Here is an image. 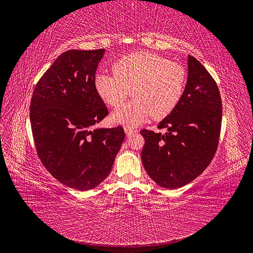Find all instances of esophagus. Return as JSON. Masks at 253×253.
Listing matches in <instances>:
<instances>
[{
    "mask_svg": "<svg viewBox=\"0 0 253 253\" xmlns=\"http://www.w3.org/2000/svg\"><path fill=\"white\" fill-rule=\"evenodd\" d=\"M125 131H126V134L128 136V135H132V134H134V133H136L137 131L135 128H133V127H131V126H126L125 127Z\"/></svg>",
    "mask_w": 253,
    "mask_h": 253,
    "instance_id": "34e87169",
    "label": "esophagus"
}]
</instances>
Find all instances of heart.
Listing matches in <instances>:
<instances>
[{
  "mask_svg": "<svg viewBox=\"0 0 253 253\" xmlns=\"http://www.w3.org/2000/svg\"><path fill=\"white\" fill-rule=\"evenodd\" d=\"M112 72L96 76V93L105 104L118 109L132 91L134 100L112 115L114 122L129 126L150 115L154 119L169 115L179 102L187 80L182 64L150 52H136L118 60Z\"/></svg>",
  "mask_w": 253,
  "mask_h": 253,
  "instance_id": "obj_1",
  "label": "heart"
}]
</instances>
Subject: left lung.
Masks as SVG:
<instances>
[{"label": "left lung", "mask_w": 253, "mask_h": 253, "mask_svg": "<svg viewBox=\"0 0 253 253\" xmlns=\"http://www.w3.org/2000/svg\"><path fill=\"white\" fill-rule=\"evenodd\" d=\"M221 99L215 80L193 56L179 102L157 126L167 133L141 129V160L148 175L168 189L186 186L202 174L215 155L221 126Z\"/></svg>", "instance_id": "8db88e82"}]
</instances>
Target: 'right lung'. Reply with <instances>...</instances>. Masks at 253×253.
Listing matches in <instances>:
<instances>
[{
  "instance_id": "right-lung-1",
  "label": "right lung",
  "mask_w": 253,
  "mask_h": 253,
  "mask_svg": "<svg viewBox=\"0 0 253 253\" xmlns=\"http://www.w3.org/2000/svg\"><path fill=\"white\" fill-rule=\"evenodd\" d=\"M104 49H71L36 84L30 125L37 154L63 185L79 191L108 177L126 133L122 126L93 128L109 110L94 85Z\"/></svg>"
}]
</instances>
